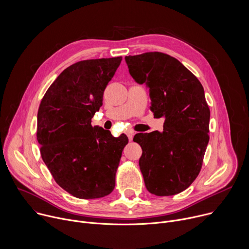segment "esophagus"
Wrapping results in <instances>:
<instances>
[{
  "label": "esophagus",
  "instance_id": "1",
  "mask_svg": "<svg viewBox=\"0 0 249 249\" xmlns=\"http://www.w3.org/2000/svg\"><path fill=\"white\" fill-rule=\"evenodd\" d=\"M133 132H128L127 133V136H128V139H129V141H132L133 140Z\"/></svg>",
  "mask_w": 249,
  "mask_h": 249
}]
</instances>
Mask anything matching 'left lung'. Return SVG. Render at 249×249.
I'll list each match as a JSON object with an SVG mask.
<instances>
[{"mask_svg": "<svg viewBox=\"0 0 249 249\" xmlns=\"http://www.w3.org/2000/svg\"><path fill=\"white\" fill-rule=\"evenodd\" d=\"M129 73L149 89L154 116L165 118L163 132L138 133L139 160L148 191L170 196L198 176L209 142L210 109L199 80L178 60L161 52L126 56Z\"/></svg>", "mask_w": 249, "mask_h": 249, "instance_id": "obj_1", "label": "left lung"}]
</instances>
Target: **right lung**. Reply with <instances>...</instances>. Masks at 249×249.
<instances>
[{
	"label": "right lung",
	"instance_id": "1",
	"mask_svg": "<svg viewBox=\"0 0 249 249\" xmlns=\"http://www.w3.org/2000/svg\"><path fill=\"white\" fill-rule=\"evenodd\" d=\"M122 57L90 59L71 65L52 83L41 99L36 137L41 158L56 183L80 199L107 196L126 135L91 125L102 105L103 92Z\"/></svg>",
	"mask_w": 249,
	"mask_h": 249
}]
</instances>
